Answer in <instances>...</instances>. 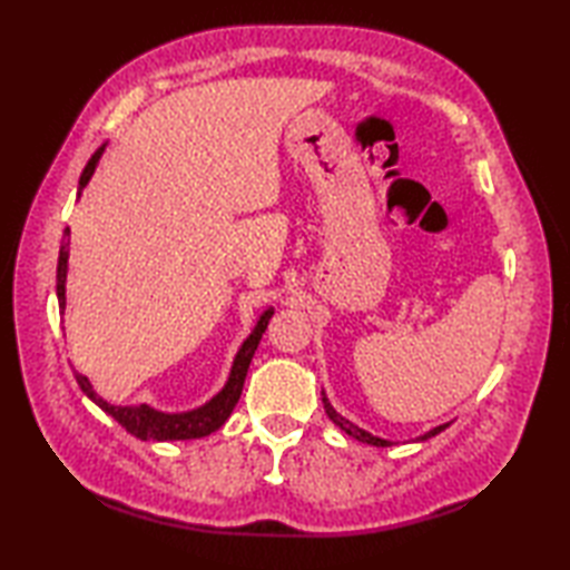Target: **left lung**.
Instances as JSON below:
<instances>
[{
    "instance_id": "obj_1",
    "label": "left lung",
    "mask_w": 570,
    "mask_h": 570,
    "mask_svg": "<svg viewBox=\"0 0 570 570\" xmlns=\"http://www.w3.org/2000/svg\"><path fill=\"white\" fill-rule=\"evenodd\" d=\"M323 406H325V414H328V419L335 423V426H341L347 435H353V439H357V441H362V443H370V445H377V448L392 445L390 441L377 439V435H372V433H367V431H362L360 426H355V423H350L345 416L337 414V411L331 406V402H328V399H325V396H323ZM443 429H448V423H443V426H435V429H433V431H429V433H423L419 441H426V439H431V435L441 433Z\"/></svg>"
}]
</instances>
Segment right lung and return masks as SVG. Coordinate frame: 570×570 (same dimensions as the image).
<instances>
[{
  "label": "right lung",
  "mask_w": 570,
  "mask_h": 570,
  "mask_svg": "<svg viewBox=\"0 0 570 570\" xmlns=\"http://www.w3.org/2000/svg\"><path fill=\"white\" fill-rule=\"evenodd\" d=\"M105 151V144L102 147L90 156L88 166L82 168L80 174V190L88 186V180L95 171V166H98L100 156ZM80 196V193H78ZM68 235L70 229L66 227L63 233V242H60V252H58V269H56V294H58V306L66 308V274H68ZM274 316V311H264L262 318L254 325L252 335L247 337L245 343H242L239 353L233 362V372H229V380L223 386L220 394H215L208 404H203L200 409H193L186 411V414H164V411H156L147 404H139V406H115V404H107L102 396H98L92 392V386L88 382V377H82V374L76 372V380L80 384V390L88 394L95 404H98L105 414H110L117 423H122V426L131 433L137 435L141 441H188V439H203V435H210L213 431H217L227 421V416L233 414L235 404L239 402V394H242V386H245V377H247V370H249V362L254 350H257L259 341H262V333L266 331V325H269V318Z\"/></svg>",
  "instance_id": "obj_1"
}]
</instances>
